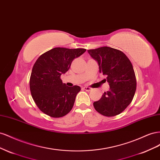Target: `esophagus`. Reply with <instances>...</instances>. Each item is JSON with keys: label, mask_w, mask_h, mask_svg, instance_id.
Returning a JSON list of instances; mask_svg holds the SVG:
<instances>
[{"label": "esophagus", "mask_w": 160, "mask_h": 160, "mask_svg": "<svg viewBox=\"0 0 160 160\" xmlns=\"http://www.w3.org/2000/svg\"><path fill=\"white\" fill-rule=\"evenodd\" d=\"M83 89H85V91H91V90H92V88H89V87H87V86H84L83 88Z\"/></svg>", "instance_id": "esophagus-1"}]
</instances>
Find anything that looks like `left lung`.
Masks as SVG:
<instances>
[{
	"mask_svg": "<svg viewBox=\"0 0 160 160\" xmlns=\"http://www.w3.org/2000/svg\"><path fill=\"white\" fill-rule=\"evenodd\" d=\"M88 51L98 62L100 73L107 76L109 85V90L93 103L94 108L107 117L117 115L131 103L136 90L132 62L122 51L111 47H102Z\"/></svg>",
	"mask_w": 160,
	"mask_h": 160,
	"instance_id": "8db88e82",
	"label": "left lung"
}]
</instances>
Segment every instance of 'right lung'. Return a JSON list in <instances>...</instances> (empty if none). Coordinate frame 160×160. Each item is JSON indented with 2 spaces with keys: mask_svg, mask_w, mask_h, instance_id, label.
<instances>
[{
  "mask_svg": "<svg viewBox=\"0 0 160 160\" xmlns=\"http://www.w3.org/2000/svg\"><path fill=\"white\" fill-rule=\"evenodd\" d=\"M85 49L56 47L43 53L34 64L30 78V89L35 103L43 113L61 118L72 108L79 86L68 87L60 77L70 68L74 59Z\"/></svg>",
  "mask_w": 160,
  "mask_h": 160,
  "instance_id": "1",
  "label": "right lung"
}]
</instances>
